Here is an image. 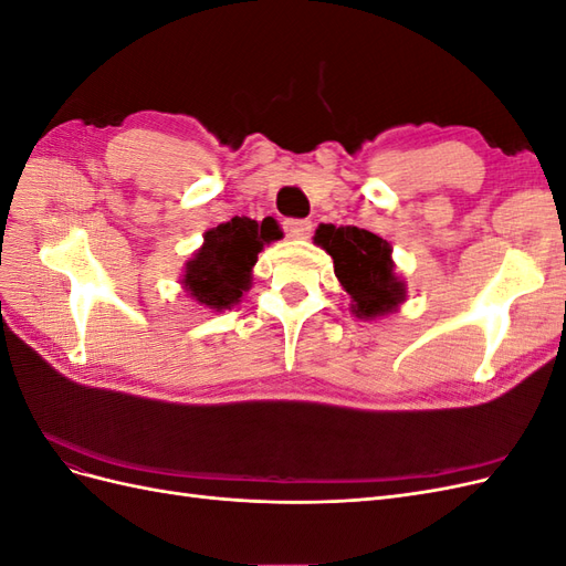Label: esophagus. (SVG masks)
Wrapping results in <instances>:
<instances>
[{
	"mask_svg": "<svg viewBox=\"0 0 566 566\" xmlns=\"http://www.w3.org/2000/svg\"><path fill=\"white\" fill-rule=\"evenodd\" d=\"M285 233L295 241H304L312 233V221L310 219H287L285 221Z\"/></svg>",
	"mask_w": 566,
	"mask_h": 566,
	"instance_id": "34e87169",
	"label": "esophagus"
}]
</instances>
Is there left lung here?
Returning <instances> with one entry per match:
<instances>
[{
    "label": "left lung",
    "mask_w": 566,
    "mask_h": 566,
    "mask_svg": "<svg viewBox=\"0 0 566 566\" xmlns=\"http://www.w3.org/2000/svg\"><path fill=\"white\" fill-rule=\"evenodd\" d=\"M314 243L333 256L335 276L349 295L356 318L375 321L397 314L406 302V281L394 271L391 245L356 227L321 224Z\"/></svg>",
    "instance_id": "obj_1"
}]
</instances>
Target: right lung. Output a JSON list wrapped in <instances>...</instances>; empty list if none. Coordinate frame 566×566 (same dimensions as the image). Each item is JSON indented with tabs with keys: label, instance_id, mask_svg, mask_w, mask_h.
I'll return each instance as SVG.
<instances>
[{
	"label": "right lung",
	"instance_id": "1",
	"mask_svg": "<svg viewBox=\"0 0 566 566\" xmlns=\"http://www.w3.org/2000/svg\"><path fill=\"white\" fill-rule=\"evenodd\" d=\"M281 238L283 231L273 217L264 221L233 217L227 224L205 231L202 245L186 262L179 283L205 310H231L252 287L256 254Z\"/></svg>",
	"mask_w": 566,
	"mask_h": 566
}]
</instances>
